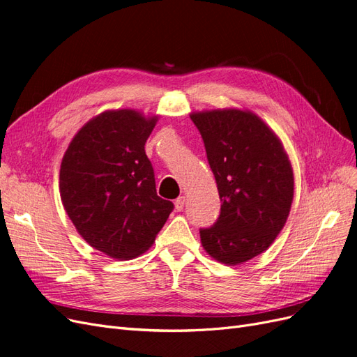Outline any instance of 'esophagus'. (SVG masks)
Wrapping results in <instances>:
<instances>
[{"instance_id": "34e87169", "label": "esophagus", "mask_w": 357, "mask_h": 357, "mask_svg": "<svg viewBox=\"0 0 357 357\" xmlns=\"http://www.w3.org/2000/svg\"><path fill=\"white\" fill-rule=\"evenodd\" d=\"M185 202H186L185 197H178V198L176 199V202H174L176 210H177V211H181L183 208H185Z\"/></svg>"}]
</instances>
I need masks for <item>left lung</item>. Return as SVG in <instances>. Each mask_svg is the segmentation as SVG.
Here are the masks:
<instances>
[{"label": "left lung", "mask_w": 357, "mask_h": 357, "mask_svg": "<svg viewBox=\"0 0 357 357\" xmlns=\"http://www.w3.org/2000/svg\"><path fill=\"white\" fill-rule=\"evenodd\" d=\"M202 137L222 201L219 219L199 229L211 257L226 265L265 252L283 229L294 201V171L280 138L247 110L190 114Z\"/></svg>", "instance_id": "obj_1"}]
</instances>
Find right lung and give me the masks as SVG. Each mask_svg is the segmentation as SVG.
I'll use <instances>...</instances> for the list:
<instances>
[{"mask_svg":"<svg viewBox=\"0 0 357 357\" xmlns=\"http://www.w3.org/2000/svg\"><path fill=\"white\" fill-rule=\"evenodd\" d=\"M158 117L109 110L75 134L62 158L61 199L83 240L114 259L153 244L174 204L156 193L144 144Z\"/></svg>","mask_w":357,"mask_h":357,"instance_id":"add662e5","label":"right lung"}]
</instances>
